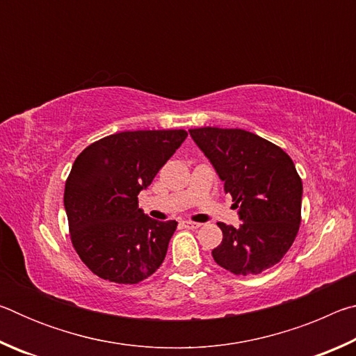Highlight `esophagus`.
Listing matches in <instances>:
<instances>
[{
    "label": "esophagus",
    "mask_w": 356,
    "mask_h": 356,
    "mask_svg": "<svg viewBox=\"0 0 356 356\" xmlns=\"http://www.w3.org/2000/svg\"><path fill=\"white\" fill-rule=\"evenodd\" d=\"M184 226H185V227H188V229H197V227H201V225H200V222H195V221H188V220H186V221H184Z\"/></svg>",
    "instance_id": "1"
}]
</instances>
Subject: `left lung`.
<instances>
[{
    "label": "left lung",
    "mask_w": 356,
    "mask_h": 356,
    "mask_svg": "<svg viewBox=\"0 0 356 356\" xmlns=\"http://www.w3.org/2000/svg\"><path fill=\"white\" fill-rule=\"evenodd\" d=\"M243 222H218L215 262L234 275H257L278 264L297 237L303 184L284 150L242 129H191Z\"/></svg>",
    "instance_id": "8db88e82"
}]
</instances>
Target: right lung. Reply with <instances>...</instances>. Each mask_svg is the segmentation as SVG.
<instances>
[{
    "mask_svg": "<svg viewBox=\"0 0 356 356\" xmlns=\"http://www.w3.org/2000/svg\"><path fill=\"white\" fill-rule=\"evenodd\" d=\"M185 130L120 131L76 156L65 180L70 238L100 278L136 284L165 261L177 221H156L138 209V195L186 138Z\"/></svg>",
    "mask_w": 356,
    "mask_h": 356,
    "instance_id": "add662e5",
    "label": "right lung"
}]
</instances>
